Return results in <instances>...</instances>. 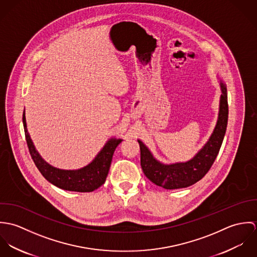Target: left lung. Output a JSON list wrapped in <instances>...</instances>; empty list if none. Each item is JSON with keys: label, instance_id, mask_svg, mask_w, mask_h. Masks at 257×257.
Listing matches in <instances>:
<instances>
[{"label": "left lung", "instance_id": "8db88e82", "mask_svg": "<svg viewBox=\"0 0 257 257\" xmlns=\"http://www.w3.org/2000/svg\"><path fill=\"white\" fill-rule=\"evenodd\" d=\"M220 110L217 124L206 145L189 161L163 164L155 159L142 141L141 165L143 171L152 183L167 190L186 188L201 180L210 170L220 151L227 125L228 105L226 87L220 81Z\"/></svg>", "mask_w": 257, "mask_h": 257}]
</instances>
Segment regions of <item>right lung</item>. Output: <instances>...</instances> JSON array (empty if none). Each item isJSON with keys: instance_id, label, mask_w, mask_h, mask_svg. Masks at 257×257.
<instances>
[{"instance_id": "1", "label": "right lung", "mask_w": 257, "mask_h": 257, "mask_svg": "<svg viewBox=\"0 0 257 257\" xmlns=\"http://www.w3.org/2000/svg\"><path fill=\"white\" fill-rule=\"evenodd\" d=\"M23 122L31 156L39 172L48 182L60 189L74 192H92L105 183L114 149L122 140L115 138L109 140L95 159L87 166L77 170H63L48 164L37 152L27 128L25 110L23 113Z\"/></svg>"}]
</instances>
